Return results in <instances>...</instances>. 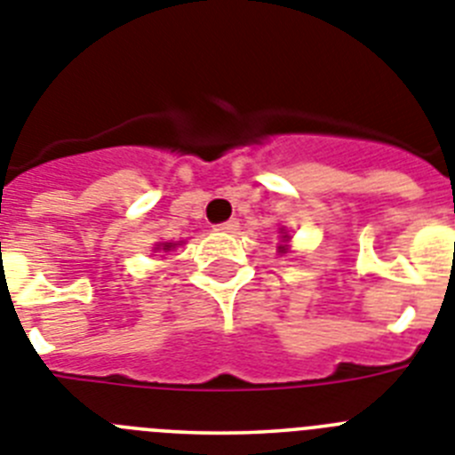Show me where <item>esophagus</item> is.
<instances>
[{
  "label": "esophagus",
  "instance_id": "34e87169",
  "mask_svg": "<svg viewBox=\"0 0 455 455\" xmlns=\"http://www.w3.org/2000/svg\"><path fill=\"white\" fill-rule=\"evenodd\" d=\"M238 227H240V222H238V220H235V217H233V220H227V222L217 224L215 231H222V233H235V231H238Z\"/></svg>",
  "mask_w": 455,
  "mask_h": 455
}]
</instances>
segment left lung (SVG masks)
I'll return each mask as SVG.
<instances>
[{
  "instance_id": "8db88e82",
  "label": "left lung",
  "mask_w": 455,
  "mask_h": 455,
  "mask_svg": "<svg viewBox=\"0 0 455 455\" xmlns=\"http://www.w3.org/2000/svg\"><path fill=\"white\" fill-rule=\"evenodd\" d=\"M283 238H288V235H283ZM279 251H282V254H283V251H286V247H282V250H279Z\"/></svg>"
}]
</instances>
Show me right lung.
<instances>
[{"instance_id": "right-lung-1", "label": "right lung", "mask_w": 455, "mask_h": 455, "mask_svg": "<svg viewBox=\"0 0 455 455\" xmlns=\"http://www.w3.org/2000/svg\"><path fill=\"white\" fill-rule=\"evenodd\" d=\"M162 250H173V243H164L162 244Z\"/></svg>"}]
</instances>
